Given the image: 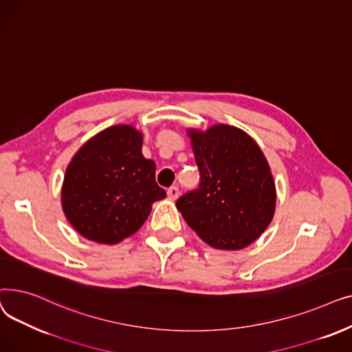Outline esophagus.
Listing matches in <instances>:
<instances>
[{
  "label": "esophagus",
  "instance_id": "1",
  "mask_svg": "<svg viewBox=\"0 0 352 352\" xmlns=\"http://www.w3.org/2000/svg\"><path fill=\"white\" fill-rule=\"evenodd\" d=\"M166 194H168V198L170 199H177L178 198V195H179V190H178V187H171V188H168V191H166Z\"/></svg>",
  "mask_w": 352,
  "mask_h": 352
}]
</instances>
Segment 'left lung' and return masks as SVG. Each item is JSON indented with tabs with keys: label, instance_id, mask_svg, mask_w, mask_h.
Here are the masks:
<instances>
[{
	"label": "left lung",
	"instance_id": "8db88e82",
	"mask_svg": "<svg viewBox=\"0 0 352 352\" xmlns=\"http://www.w3.org/2000/svg\"><path fill=\"white\" fill-rule=\"evenodd\" d=\"M199 170V187L184 194L177 208L202 241L235 251L252 244L274 218L276 191L270 164L245 131L215 124L188 128Z\"/></svg>",
	"mask_w": 352,
	"mask_h": 352
}]
</instances>
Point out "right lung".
<instances>
[{"label":"right lung","instance_id":"right-lung-1","mask_svg":"<svg viewBox=\"0 0 352 352\" xmlns=\"http://www.w3.org/2000/svg\"><path fill=\"white\" fill-rule=\"evenodd\" d=\"M142 133L120 124L89 138L68 164L63 211L80 235L118 244L137 232L165 191L155 181V162L142 155Z\"/></svg>","mask_w":352,"mask_h":352}]
</instances>
